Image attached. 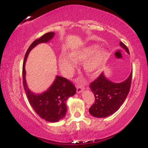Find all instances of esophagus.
<instances>
[{
  "label": "esophagus",
  "mask_w": 148,
  "mask_h": 148,
  "mask_svg": "<svg viewBox=\"0 0 148 148\" xmlns=\"http://www.w3.org/2000/svg\"><path fill=\"white\" fill-rule=\"evenodd\" d=\"M84 89V86H83V84H82V83H79V84H77V92L78 93H80L82 92L83 90Z\"/></svg>",
  "instance_id": "obj_1"
}]
</instances>
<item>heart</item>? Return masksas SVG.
Wrapping results in <instances>:
<instances>
[{"label":"heart","instance_id":"heart-1","mask_svg":"<svg viewBox=\"0 0 148 148\" xmlns=\"http://www.w3.org/2000/svg\"><path fill=\"white\" fill-rule=\"evenodd\" d=\"M98 46L91 44L80 49L73 50L71 54L63 52L60 57V68L69 73L77 64V62L86 60L84 69L89 75H94L100 69L107 57V52L103 49L98 50Z\"/></svg>","mask_w":148,"mask_h":148}]
</instances>
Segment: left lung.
Instances as JSON below:
<instances>
[{"mask_svg": "<svg viewBox=\"0 0 148 148\" xmlns=\"http://www.w3.org/2000/svg\"><path fill=\"white\" fill-rule=\"evenodd\" d=\"M120 46L129 54L128 48L124 43L121 42ZM131 79L132 73L123 82L115 84L101 73L90 86L95 96V102L89 109L90 114L98 118H103L116 112L129 94Z\"/></svg>", "mask_w": 148, "mask_h": 148, "instance_id": "8db88e82", "label": "left lung"}]
</instances>
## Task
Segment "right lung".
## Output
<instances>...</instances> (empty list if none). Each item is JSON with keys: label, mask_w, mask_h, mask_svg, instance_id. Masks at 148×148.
Instances as JSON below:
<instances>
[{"label": "right lung", "mask_w": 148, "mask_h": 148, "mask_svg": "<svg viewBox=\"0 0 148 148\" xmlns=\"http://www.w3.org/2000/svg\"><path fill=\"white\" fill-rule=\"evenodd\" d=\"M54 32H48L39 39L34 41L28 48L24 57L23 64V84L28 101L37 114L48 122H57L65 116L66 112V101L76 92L74 84L67 79L56 76L54 84L43 94L36 95L30 92L25 82V63L30 50L37 44L47 42L52 39Z\"/></svg>", "instance_id": "obj_1"}]
</instances>
